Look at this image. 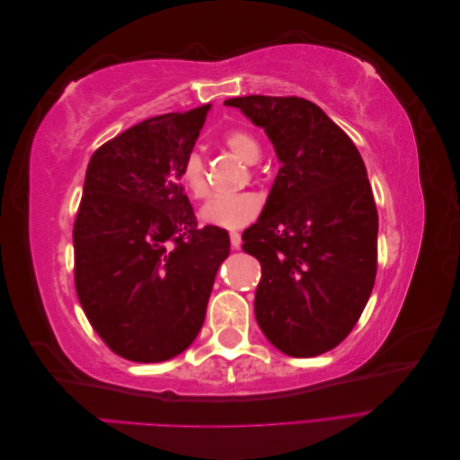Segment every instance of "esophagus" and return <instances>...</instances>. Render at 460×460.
<instances>
[{"label": "esophagus", "mask_w": 460, "mask_h": 460, "mask_svg": "<svg viewBox=\"0 0 460 460\" xmlns=\"http://www.w3.org/2000/svg\"><path fill=\"white\" fill-rule=\"evenodd\" d=\"M230 245L238 249L242 245V234L240 232H230Z\"/></svg>", "instance_id": "34e87169"}]
</instances>
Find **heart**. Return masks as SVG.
<instances>
[{"mask_svg":"<svg viewBox=\"0 0 460 460\" xmlns=\"http://www.w3.org/2000/svg\"><path fill=\"white\" fill-rule=\"evenodd\" d=\"M225 144L235 157H240L243 163L253 164L261 159V146L257 137L243 128H232L222 136ZM180 182L193 199H203L208 191L207 176H205V163L198 151H191L186 155L182 169H180ZM261 213V198L252 191L240 193H222L208 199L199 218L207 226L217 228H242L249 222L255 220Z\"/></svg>","mask_w":460,"mask_h":460,"instance_id":"heart-1","label":"heart"}]
</instances>
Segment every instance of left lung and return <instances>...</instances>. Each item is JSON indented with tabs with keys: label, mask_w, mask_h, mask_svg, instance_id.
<instances>
[{
	"label": "left lung",
	"mask_w": 460,
	"mask_h": 460,
	"mask_svg": "<svg viewBox=\"0 0 460 460\" xmlns=\"http://www.w3.org/2000/svg\"><path fill=\"white\" fill-rule=\"evenodd\" d=\"M225 105L264 128L282 166L243 252L261 262L255 316L289 357H316L355 328L378 269V211L353 140L303 97L245 95Z\"/></svg>",
	"instance_id": "1"
}]
</instances>
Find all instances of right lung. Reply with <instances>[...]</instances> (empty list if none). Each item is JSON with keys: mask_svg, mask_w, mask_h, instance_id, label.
<instances>
[{"mask_svg": "<svg viewBox=\"0 0 460 460\" xmlns=\"http://www.w3.org/2000/svg\"><path fill=\"white\" fill-rule=\"evenodd\" d=\"M208 109L147 119L88 163L73 228L76 296L97 336L134 363L188 349L230 253L225 230L198 226L180 184Z\"/></svg>", "mask_w": 460, "mask_h": 460, "instance_id": "add662e5", "label": "right lung"}]
</instances>
